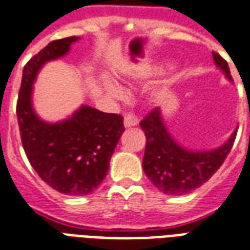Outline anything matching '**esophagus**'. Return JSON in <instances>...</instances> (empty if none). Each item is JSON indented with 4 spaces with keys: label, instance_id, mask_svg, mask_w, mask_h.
<instances>
[{
    "label": "esophagus",
    "instance_id": "esophagus-1",
    "mask_svg": "<svg viewBox=\"0 0 250 250\" xmlns=\"http://www.w3.org/2000/svg\"><path fill=\"white\" fill-rule=\"evenodd\" d=\"M139 125V119L133 114H127L125 117V127H133Z\"/></svg>",
    "mask_w": 250,
    "mask_h": 250
}]
</instances>
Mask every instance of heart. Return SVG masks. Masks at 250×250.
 Segmentation results:
<instances>
[{"instance_id": "heart-1", "label": "heart", "mask_w": 250, "mask_h": 250, "mask_svg": "<svg viewBox=\"0 0 250 250\" xmlns=\"http://www.w3.org/2000/svg\"><path fill=\"white\" fill-rule=\"evenodd\" d=\"M106 87H107V91L112 95V97H119V95L122 94L121 87L118 86L117 83H110V81H108V83H106Z\"/></svg>"}]
</instances>
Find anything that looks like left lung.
<instances>
[{
  "instance_id": "left-lung-1",
  "label": "left lung",
  "mask_w": 250,
  "mask_h": 250,
  "mask_svg": "<svg viewBox=\"0 0 250 250\" xmlns=\"http://www.w3.org/2000/svg\"><path fill=\"white\" fill-rule=\"evenodd\" d=\"M216 65L231 80L228 62L219 53L212 52ZM250 115V114H249ZM146 133V152L143 169L150 182L167 195H184L207 182L222 167L235 143L236 133L218 149L190 152L181 148L167 133L160 108L150 110L140 122Z\"/></svg>"
}]
</instances>
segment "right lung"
<instances>
[{
    "instance_id": "right-lung-1",
    "label": "right lung",
    "mask_w": 250,
    "mask_h": 250,
    "mask_svg": "<svg viewBox=\"0 0 250 250\" xmlns=\"http://www.w3.org/2000/svg\"><path fill=\"white\" fill-rule=\"evenodd\" d=\"M79 39L51 42L24 65L17 101L22 146L28 161L45 184L65 195H87L98 188L108 171V161L125 131L123 117L83 106L73 117L49 125L31 106L32 83L45 62L69 51Z\"/></svg>"
}]
</instances>
